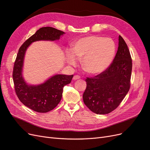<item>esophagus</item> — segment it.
Returning a JSON list of instances; mask_svg holds the SVG:
<instances>
[{"mask_svg": "<svg viewBox=\"0 0 150 150\" xmlns=\"http://www.w3.org/2000/svg\"><path fill=\"white\" fill-rule=\"evenodd\" d=\"M80 79V76H78V75L74 76V77H73V79L74 80H77V79Z\"/></svg>", "mask_w": 150, "mask_h": 150, "instance_id": "1", "label": "esophagus"}]
</instances>
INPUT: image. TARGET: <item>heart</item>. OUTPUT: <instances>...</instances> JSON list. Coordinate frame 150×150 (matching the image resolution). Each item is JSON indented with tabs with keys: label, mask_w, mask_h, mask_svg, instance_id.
<instances>
[{
	"label": "heart",
	"mask_w": 150,
	"mask_h": 150,
	"mask_svg": "<svg viewBox=\"0 0 150 150\" xmlns=\"http://www.w3.org/2000/svg\"><path fill=\"white\" fill-rule=\"evenodd\" d=\"M115 52L116 45L111 39L89 35L77 40L72 49L67 50V61L70 65L75 66L77 57L82 59L83 69L90 74H98L110 66Z\"/></svg>",
	"instance_id": "1"
}]
</instances>
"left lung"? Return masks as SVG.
I'll return each mask as SVG.
<instances>
[{
	"label": "left lung",
	"mask_w": 150,
	"mask_h": 150,
	"mask_svg": "<svg viewBox=\"0 0 150 150\" xmlns=\"http://www.w3.org/2000/svg\"><path fill=\"white\" fill-rule=\"evenodd\" d=\"M132 59L126 43L119 36L118 48L112 62L106 70L86 79L83 101L93 112L106 115L115 110L128 93Z\"/></svg>",
	"instance_id": "8db88e82"
}]
</instances>
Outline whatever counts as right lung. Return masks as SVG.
<instances>
[{"label": "right lung", "instance_id": "obj_1", "mask_svg": "<svg viewBox=\"0 0 150 150\" xmlns=\"http://www.w3.org/2000/svg\"><path fill=\"white\" fill-rule=\"evenodd\" d=\"M65 33L51 27H44L26 40L17 53L13 70V81L17 96L22 103L33 111L47 112L55 108L61 101L64 86L69 84L73 75L56 74L44 83L30 85L22 76V68L27 49L38 40H59Z\"/></svg>", "mask_w": 150, "mask_h": 150}]
</instances>
